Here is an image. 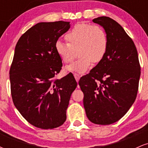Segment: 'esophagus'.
Returning a JSON list of instances; mask_svg holds the SVG:
<instances>
[{
	"label": "esophagus",
	"instance_id": "esophagus-1",
	"mask_svg": "<svg viewBox=\"0 0 148 148\" xmlns=\"http://www.w3.org/2000/svg\"><path fill=\"white\" fill-rule=\"evenodd\" d=\"M74 78H75V79L76 80V81H79V80L80 79V75L79 74H76V73H74Z\"/></svg>",
	"mask_w": 148,
	"mask_h": 148
}]
</instances>
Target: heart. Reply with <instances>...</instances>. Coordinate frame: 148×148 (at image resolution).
Masks as SVG:
<instances>
[{
    "label": "heart",
    "instance_id": "1",
    "mask_svg": "<svg viewBox=\"0 0 148 148\" xmlns=\"http://www.w3.org/2000/svg\"><path fill=\"white\" fill-rule=\"evenodd\" d=\"M67 44L58 41L56 43L57 54L64 63L69 64L76 58L78 60L66 69L84 73L92 64L103 58L108 49V40L106 32L99 25L78 23L64 37Z\"/></svg>",
    "mask_w": 148,
    "mask_h": 148
}]
</instances>
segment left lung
I'll use <instances>...</instances> for the list:
<instances>
[{
	"label": "left lung",
	"instance_id": "8db88e82",
	"mask_svg": "<svg viewBox=\"0 0 148 148\" xmlns=\"http://www.w3.org/2000/svg\"><path fill=\"white\" fill-rule=\"evenodd\" d=\"M92 21L106 32L108 49L102 60L80 79L79 84L90 121L111 125L123 118L135 101L140 66L133 40L118 22L108 16Z\"/></svg>",
	"mask_w": 148,
	"mask_h": 148
}]
</instances>
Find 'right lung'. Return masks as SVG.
I'll list each match as a JSON object with an SVG mask.
<instances>
[{
    "label": "right lung",
    "instance_id": "obj_1",
    "mask_svg": "<svg viewBox=\"0 0 148 148\" xmlns=\"http://www.w3.org/2000/svg\"><path fill=\"white\" fill-rule=\"evenodd\" d=\"M69 22H41L21 35L10 69L13 103L22 116L38 128L49 130L65 122L66 111L77 86L72 73L60 79L62 60L56 43Z\"/></svg>",
    "mask_w": 148,
    "mask_h": 148
}]
</instances>
